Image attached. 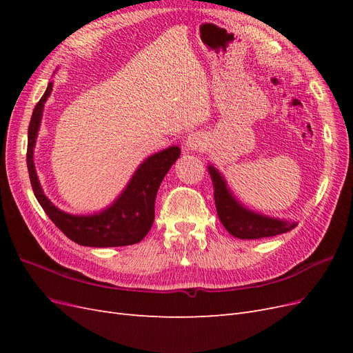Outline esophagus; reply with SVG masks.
I'll list each match as a JSON object with an SVG mask.
<instances>
[{
    "mask_svg": "<svg viewBox=\"0 0 353 353\" xmlns=\"http://www.w3.org/2000/svg\"><path fill=\"white\" fill-rule=\"evenodd\" d=\"M185 147L187 150L190 152H203L205 148L208 147V140L205 134L201 132H191L187 137V141H185Z\"/></svg>",
    "mask_w": 353,
    "mask_h": 353,
    "instance_id": "obj_1",
    "label": "esophagus"
}]
</instances>
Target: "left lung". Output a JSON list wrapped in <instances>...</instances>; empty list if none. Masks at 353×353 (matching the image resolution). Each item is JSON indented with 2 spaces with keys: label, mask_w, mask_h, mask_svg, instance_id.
<instances>
[{
  "label": "left lung",
  "mask_w": 353,
  "mask_h": 353,
  "mask_svg": "<svg viewBox=\"0 0 353 353\" xmlns=\"http://www.w3.org/2000/svg\"><path fill=\"white\" fill-rule=\"evenodd\" d=\"M208 169L213 183V199H215L218 216L231 236L241 240L274 237L297 225L296 222L265 216L244 208L232 196L227 181L223 179L219 170L212 165H209Z\"/></svg>",
  "instance_id": "obj_1"
}]
</instances>
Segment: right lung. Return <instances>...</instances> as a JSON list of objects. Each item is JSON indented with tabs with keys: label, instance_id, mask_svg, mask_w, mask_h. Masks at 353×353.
Wrapping results in <instances>:
<instances>
[{
	"label": "right lung",
	"instance_id": "add662e5",
	"mask_svg": "<svg viewBox=\"0 0 353 353\" xmlns=\"http://www.w3.org/2000/svg\"><path fill=\"white\" fill-rule=\"evenodd\" d=\"M52 82L37 103L28 130L26 162L32 190L41 208L54 222V225L72 241L90 248H117L141 241L150 231L154 221V201L157 190L165 175L181 154L178 145L152 154L138 166L131 181L109 208L94 215H72L60 210L44 194L34 163V148L42 119V110L50 94Z\"/></svg>",
	"mask_w": 353,
	"mask_h": 353
}]
</instances>
